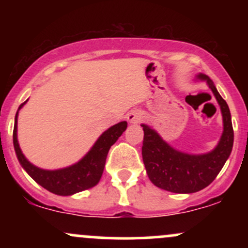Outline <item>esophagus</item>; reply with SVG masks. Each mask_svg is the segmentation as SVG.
Instances as JSON below:
<instances>
[{
    "label": "esophagus",
    "mask_w": 248,
    "mask_h": 248,
    "mask_svg": "<svg viewBox=\"0 0 248 248\" xmlns=\"http://www.w3.org/2000/svg\"><path fill=\"white\" fill-rule=\"evenodd\" d=\"M127 121L129 124H139L142 121V114L139 110H132L127 114Z\"/></svg>",
    "instance_id": "obj_1"
}]
</instances>
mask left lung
<instances>
[{"instance_id": "8db88e82", "label": "left lung", "mask_w": 248, "mask_h": 248, "mask_svg": "<svg viewBox=\"0 0 248 248\" xmlns=\"http://www.w3.org/2000/svg\"><path fill=\"white\" fill-rule=\"evenodd\" d=\"M198 79L206 80L214 92L223 116V133L211 152L189 155L172 149L155 129L141 124L144 131L141 155L149 179L155 186L172 193H194L209 186L228 159L234 142L232 116L228 104L221 97L209 77L199 74Z\"/></svg>"}]
</instances>
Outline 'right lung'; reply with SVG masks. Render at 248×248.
Returning <instances> with one entry per match:
<instances>
[{
	"mask_svg": "<svg viewBox=\"0 0 248 248\" xmlns=\"http://www.w3.org/2000/svg\"><path fill=\"white\" fill-rule=\"evenodd\" d=\"M26 102H24L19 107V110ZM19 110L16 115L13 131V144L17 159H19L22 168L27 171V174L37 184H39L51 193L59 194V196H72L78 192L85 191V189L96 186L101 180L102 174H103L109 149L127 128L126 121L114 124L99 137L98 140L92 146V149L87 152L86 156L80 159L78 163L67 167V168L57 169V170H44V169H41L30 163L20 150L16 136L17 112H19Z\"/></svg>",
	"mask_w": 248,
	"mask_h": 248,
	"instance_id": "1",
	"label": "right lung"
}]
</instances>
